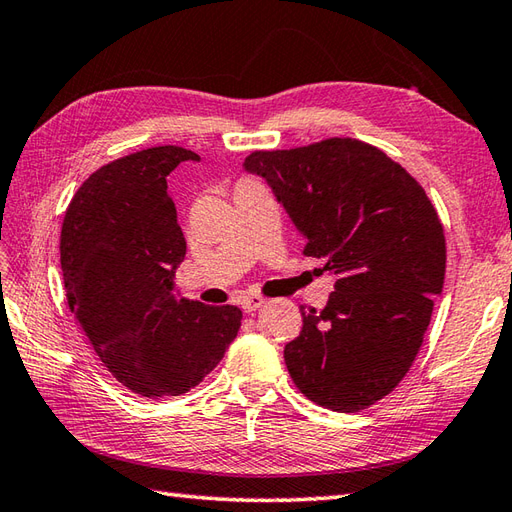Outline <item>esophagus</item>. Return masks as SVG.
Returning <instances> with one entry per match:
<instances>
[{"label": "esophagus", "mask_w": 512, "mask_h": 512, "mask_svg": "<svg viewBox=\"0 0 512 512\" xmlns=\"http://www.w3.org/2000/svg\"><path fill=\"white\" fill-rule=\"evenodd\" d=\"M265 304V300L260 298V295H256V293H247L245 298H243V311L245 313H254L256 309H260V306Z\"/></svg>", "instance_id": "34e87169"}]
</instances>
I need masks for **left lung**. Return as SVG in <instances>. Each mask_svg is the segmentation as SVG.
<instances>
[{"label":"left lung","mask_w":512,"mask_h":512,"mask_svg":"<svg viewBox=\"0 0 512 512\" xmlns=\"http://www.w3.org/2000/svg\"><path fill=\"white\" fill-rule=\"evenodd\" d=\"M245 170L285 206L306 238L304 256L335 274L324 309H302V331L285 346L295 388L326 410H366L412 368L442 293L436 208L401 164L352 138L254 151Z\"/></svg>","instance_id":"8db88e82"}]
</instances>
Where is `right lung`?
I'll return each mask as SVG.
<instances>
[{"label":"right lung","instance_id":"1","mask_svg":"<svg viewBox=\"0 0 512 512\" xmlns=\"http://www.w3.org/2000/svg\"><path fill=\"white\" fill-rule=\"evenodd\" d=\"M197 153L153 146L89 175L67 206L61 269L67 304L105 368L149 399L195 388L234 342L238 306L177 300L186 238L166 177Z\"/></svg>","mask_w":512,"mask_h":512}]
</instances>
